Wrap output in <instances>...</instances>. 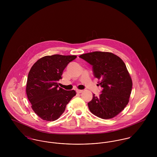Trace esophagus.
<instances>
[{
    "label": "esophagus",
    "mask_w": 157,
    "mask_h": 157,
    "mask_svg": "<svg viewBox=\"0 0 157 157\" xmlns=\"http://www.w3.org/2000/svg\"><path fill=\"white\" fill-rule=\"evenodd\" d=\"M76 92H77V93H78V94H80V93H82V92H83V90H77Z\"/></svg>",
    "instance_id": "1"
}]
</instances>
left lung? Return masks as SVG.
I'll use <instances>...</instances> for the list:
<instances>
[{
    "label": "left lung",
    "instance_id": "left-lung-1",
    "mask_svg": "<svg viewBox=\"0 0 157 157\" xmlns=\"http://www.w3.org/2000/svg\"><path fill=\"white\" fill-rule=\"evenodd\" d=\"M80 58L92 66L94 75L103 88L99 97L93 94L88 105L90 111L103 119H110L121 112L129 101L132 82L124 62L109 52L95 51Z\"/></svg>",
    "mask_w": 157,
    "mask_h": 157
}]
</instances>
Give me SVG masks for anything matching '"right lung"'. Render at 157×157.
Returning a JSON list of instances; mask_svg holds the SVG:
<instances>
[{
	"mask_svg": "<svg viewBox=\"0 0 157 157\" xmlns=\"http://www.w3.org/2000/svg\"><path fill=\"white\" fill-rule=\"evenodd\" d=\"M76 57L59 54L46 56L39 59L31 68L26 92L33 110L42 120H57L76 95L74 90L59 88L58 83L64 69Z\"/></svg>",
	"mask_w": 157,
	"mask_h": 157,
	"instance_id": "obj_1",
	"label": "right lung"
}]
</instances>
